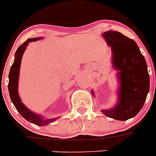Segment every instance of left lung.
I'll return each instance as SVG.
<instances>
[{"instance_id": "left-lung-1", "label": "left lung", "mask_w": 156, "mask_h": 156, "mask_svg": "<svg viewBox=\"0 0 156 156\" xmlns=\"http://www.w3.org/2000/svg\"><path fill=\"white\" fill-rule=\"evenodd\" d=\"M102 36L111 47L113 67L118 71L120 83L117 104L114 108L102 110V113L115 120H127L143 108L149 91L147 65L133 40L113 30Z\"/></svg>"}]
</instances>
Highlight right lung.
I'll use <instances>...</instances> for the list:
<instances>
[{
	"instance_id": "1",
	"label": "right lung",
	"mask_w": 156,
	"mask_h": 156,
	"mask_svg": "<svg viewBox=\"0 0 156 156\" xmlns=\"http://www.w3.org/2000/svg\"><path fill=\"white\" fill-rule=\"evenodd\" d=\"M41 37L33 38V39H28L26 42H24L21 46L18 47L17 50L15 52L14 62L10 68V73H9V83H8V90L10 94V99L12 103L15 106L17 111L27 121L37 125V126H43L49 124L52 122L55 121L58 117L52 119H43L41 115L36 114V113L32 112L30 109L25 107L21 101L20 98L18 94V80H19L20 75V67L21 59H22L23 54L25 51L27 46L31 42L36 41L40 40Z\"/></svg>"
}]
</instances>
